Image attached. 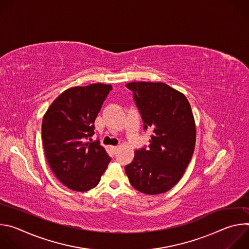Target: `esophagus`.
<instances>
[{
    "label": "esophagus",
    "mask_w": 249,
    "mask_h": 249,
    "mask_svg": "<svg viewBox=\"0 0 249 249\" xmlns=\"http://www.w3.org/2000/svg\"><path fill=\"white\" fill-rule=\"evenodd\" d=\"M112 150H113L114 152H116V151L119 150V147H117V146H116V147H112Z\"/></svg>",
    "instance_id": "1"
}]
</instances>
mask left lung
Instances as JSON below:
<instances>
[{
  "label": "left lung",
  "mask_w": 249,
  "mask_h": 249,
  "mask_svg": "<svg viewBox=\"0 0 249 249\" xmlns=\"http://www.w3.org/2000/svg\"><path fill=\"white\" fill-rule=\"evenodd\" d=\"M145 125L154 129L148 150L135 152L125 166L131 185L147 195L170 190L189 164L196 143V125L186 96L166 84L133 82L126 85Z\"/></svg>",
  "instance_id": "obj_1"
}]
</instances>
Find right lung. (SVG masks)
<instances>
[{"label": "right lung", "mask_w": 249, "mask_h": 249, "mask_svg": "<svg viewBox=\"0 0 249 249\" xmlns=\"http://www.w3.org/2000/svg\"><path fill=\"white\" fill-rule=\"evenodd\" d=\"M111 85L91 84L63 91L42 120L46 160L55 176L69 189L94 188L110 161L99 142L86 141L94 134V121ZM89 141H91L89 139Z\"/></svg>", "instance_id": "right-lung-1"}]
</instances>
